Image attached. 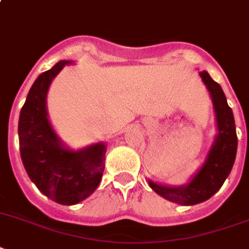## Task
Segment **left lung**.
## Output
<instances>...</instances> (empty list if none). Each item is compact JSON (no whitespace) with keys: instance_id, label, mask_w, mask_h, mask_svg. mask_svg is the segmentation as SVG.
<instances>
[{"instance_id":"obj_1","label":"left lung","mask_w":249,"mask_h":249,"mask_svg":"<svg viewBox=\"0 0 249 249\" xmlns=\"http://www.w3.org/2000/svg\"><path fill=\"white\" fill-rule=\"evenodd\" d=\"M200 76L210 92L217 129L206 159L190 182L183 186H165L149 180V186L159 196L183 206L197 205L216 194L231 174L237 155L235 122L225 94L221 86L215 83L206 71H201Z\"/></svg>"}]
</instances>
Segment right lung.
<instances>
[{"mask_svg":"<svg viewBox=\"0 0 249 249\" xmlns=\"http://www.w3.org/2000/svg\"><path fill=\"white\" fill-rule=\"evenodd\" d=\"M72 61H59L40 73L29 90L18 118L20 155L38 190L61 205H76L98 188L106 165L107 145L73 150L59 139L48 118L47 94L52 80Z\"/></svg>","mask_w":249,"mask_h":249,"instance_id":"right-lung-1","label":"right lung"}]
</instances>
